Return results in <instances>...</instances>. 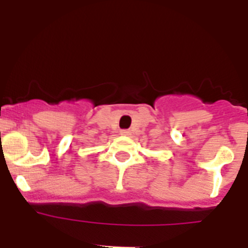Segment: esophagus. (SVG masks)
Here are the masks:
<instances>
[{
	"instance_id": "esophagus-1",
	"label": "esophagus",
	"mask_w": 248,
	"mask_h": 248,
	"mask_svg": "<svg viewBox=\"0 0 248 248\" xmlns=\"http://www.w3.org/2000/svg\"><path fill=\"white\" fill-rule=\"evenodd\" d=\"M121 135L122 136H129V135H131V132H129L128 129H122Z\"/></svg>"
}]
</instances>
